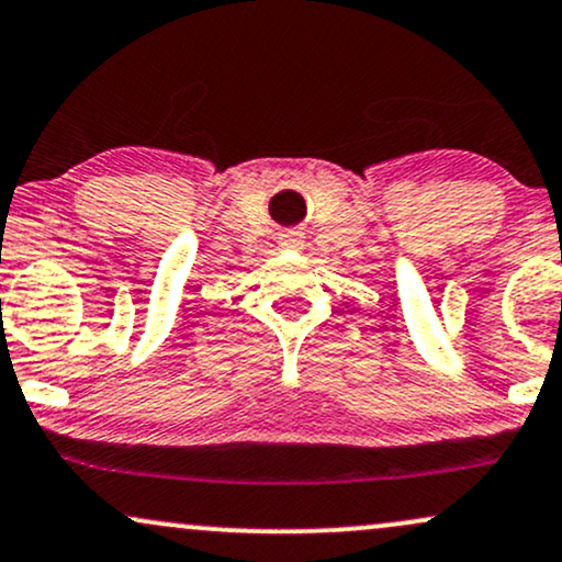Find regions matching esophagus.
I'll return each instance as SVG.
<instances>
[{
    "label": "esophagus",
    "instance_id": "obj_1",
    "mask_svg": "<svg viewBox=\"0 0 562 562\" xmlns=\"http://www.w3.org/2000/svg\"><path fill=\"white\" fill-rule=\"evenodd\" d=\"M282 246H288V248L301 246V235H299V233H288V235H282Z\"/></svg>",
    "mask_w": 562,
    "mask_h": 562
}]
</instances>
